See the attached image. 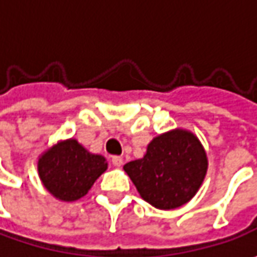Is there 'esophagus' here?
<instances>
[{
    "label": "esophagus",
    "mask_w": 257,
    "mask_h": 257,
    "mask_svg": "<svg viewBox=\"0 0 257 257\" xmlns=\"http://www.w3.org/2000/svg\"><path fill=\"white\" fill-rule=\"evenodd\" d=\"M111 163H113L115 167H120V166L123 164V157H120V156H113V157H111Z\"/></svg>",
    "instance_id": "34e87169"
}]
</instances>
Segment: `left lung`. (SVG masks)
<instances>
[{"mask_svg": "<svg viewBox=\"0 0 257 257\" xmlns=\"http://www.w3.org/2000/svg\"><path fill=\"white\" fill-rule=\"evenodd\" d=\"M140 196L152 206L170 210L189 202L207 172V156L199 139L176 128L154 137L143 159L124 164Z\"/></svg>", "mask_w": 257, "mask_h": 257, "instance_id": "8db88e82", "label": "left lung"}]
</instances>
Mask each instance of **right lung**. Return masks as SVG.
Here are the masks:
<instances>
[{
	"label": "right lung",
	"mask_w": 257,
	"mask_h": 257,
	"mask_svg": "<svg viewBox=\"0 0 257 257\" xmlns=\"http://www.w3.org/2000/svg\"><path fill=\"white\" fill-rule=\"evenodd\" d=\"M105 170L103 156L87 152L74 139L58 142L38 159V174L44 187L63 202L81 199Z\"/></svg>",
	"instance_id": "obj_1"
}]
</instances>
